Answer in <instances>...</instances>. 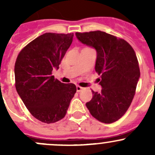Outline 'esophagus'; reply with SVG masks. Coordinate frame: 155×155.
<instances>
[{
    "instance_id": "esophagus-1",
    "label": "esophagus",
    "mask_w": 155,
    "mask_h": 155,
    "mask_svg": "<svg viewBox=\"0 0 155 155\" xmlns=\"http://www.w3.org/2000/svg\"><path fill=\"white\" fill-rule=\"evenodd\" d=\"M83 89H84V87H81V86H79V85H77V86H76V91H77L78 92H80L81 91L83 90Z\"/></svg>"
}]
</instances>
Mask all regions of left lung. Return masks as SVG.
<instances>
[{
	"label": "left lung",
	"instance_id": "obj_1",
	"mask_svg": "<svg viewBox=\"0 0 155 155\" xmlns=\"http://www.w3.org/2000/svg\"><path fill=\"white\" fill-rule=\"evenodd\" d=\"M82 43L95 48V70L101 79V92L92 91L86 107L93 117L106 124L125 114L135 95L140 77L138 60L132 46L123 39L101 31L76 33Z\"/></svg>",
	"mask_w": 155,
	"mask_h": 155
}]
</instances>
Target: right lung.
Instances as JSON below:
<instances>
[{"label": "right lung", "mask_w": 155, "mask_h": 155, "mask_svg": "<svg viewBox=\"0 0 155 155\" xmlns=\"http://www.w3.org/2000/svg\"><path fill=\"white\" fill-rule=\"evenodd\" d=\"M73 38V33H46L28 43L16 58L15 88L31 115L42 122L62 119L76 92L74 84L62 83L51 75Z\"/></svg>", "instance_id": "right-lung-1"}]
</instances>
